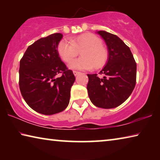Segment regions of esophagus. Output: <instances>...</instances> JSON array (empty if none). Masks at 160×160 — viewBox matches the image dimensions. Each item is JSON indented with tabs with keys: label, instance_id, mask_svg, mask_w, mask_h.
Here are the masks:
<instances>
[{
	"label": "esophagus",
	"instance_id": "1",
	"mask_svg": "<svg viewBox=\"0 0 160 160\" xmlns=\"http://www.w3.org/2000/svg\"><path fill=\"white\" fill-rule=\"evenodd\" d=\"M80 73V72H78V71H73V74H74L75 76H78V75H79Z\"/></svg>",
	"mask_w": 160,
	"mask_h": 160
}]
</instances>
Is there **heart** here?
Listing matches in <instances>:
<instances>
[{"label":"heart","instance_id":"obj_1","mask_svg":"<svg viewBox=\"0 0 160 160\" xmlns=\"http://www.w3.org/2000/svg\"><path fill=\"white\" fill-rule=\"evenodd\" d=\"M57 50L62 60L67 63L76 57L80 51L82 57L69 63L70 68L73 70H90L93 67L98 69L106 64L108 59L107 50L102 45L101 39L90 33L71 39H61Z\"/></svg>","mask_w":160,"mask_h":160}]
</instances>
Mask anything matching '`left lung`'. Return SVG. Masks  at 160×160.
<instances>
[{"instance_id":"1","label":"left lung","mask_w":160,"mask_h":160,"mask_svg":"<svg viewBox=\"0 0 160 160\" xmlns=\"http://www.w3.org/2000/svg\"><path fill=\"white\" fill-rule=\"evenodd\" d=\"M106 43L108 60L100 74H88L87 86L92 103L97 107H118L131 95L136 83V63L129 47L120 38L106 31L97 32Z\"/></svg>"}]
</instances>
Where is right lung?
<instances>
[{
  "instance_id": "1",
  "label": "right lung",
  "mask_w": 160,
  "mask_h": 160,
  "mask_svg": "<svg viewBox=\"0 0 160 160\" xmlns=\"http://www.w3.org/2000/svg\"><path fill=\"white\" fill-rule=\"evenodd\" d=\"M63 34L55 33L29 46L20 62L19 85L32 109L44 115L61 112L70 101L75 80L72 70L59 57L57 47ZM62 73L61 77L57 75Z\"/></svg>"
}]
</instances>
